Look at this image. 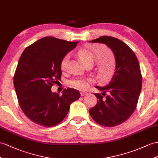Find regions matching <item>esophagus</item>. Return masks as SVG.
<instances>
[{
	"instance_id": "1",
	"label": "esophagus",
	"mask_w": 158,
	"mask_h": 158,
	"mask_svg": "<svg viewBox=\"0 0 158 158\" xmlns=\"http://www.w3.org/2000/svg\"><path fill=\"white\" fill-rule=\"evenodd\" d=\"M87 93L86 92H83V91H81L80 92V95L81 96H84V95H86Z\"/></svg>"
}]
</instances>
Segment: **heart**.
<instances>
[{
  "label": "heart",
  "instance_id": "b5f03b06",
  "mask_svg": "<svg viewBox=\"0 0 158 158\" xmlns=\"http://www.w3.org/2000/svg\"><path fill=\"white\" fill-rule=\"evenodd\" d=\"M77 54L81 59L84 64H85L90 61H92L94 57L96 58H100L102 57L101 49L100 48H95L92 50H88L86 49H82L79 50ZM70 56L66 54L64 56L61 61L60 68L61 70H66L68 67ZM106 63H109L110 61L108 60L106 61ZM93 82V80L90 78H85V77H77L74 79L71 80L69 84L70 85L78 90H85L89 86L90 84ZM104 82H107V80H105Z\"/></svg>",
  "mask_w": 158,
  "mask_h": 158
}]
</instances>
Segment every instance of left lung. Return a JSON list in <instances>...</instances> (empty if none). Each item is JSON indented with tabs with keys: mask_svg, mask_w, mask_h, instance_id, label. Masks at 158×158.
Instances as JSON below:
<instances>
[{
	"mask_svg": "<svg viewBox=\"0 0 158 158\" xmlns=\"http://www.w3.org/2000/svg\"><path fill=\"white\" fill-rule=\"evenodd\" d=\"M89 42L105 44L114 56L116 66L110 82L104 87L96 86L102 95H108L104 98L94 93L97 103L89 110L98 124L112 127L127 120L135 110L142 85L139 64L131 49L117 38L105 35Z\"/></svg>",
	"mask_w": 158,
	"mask_h": 158,
	"instance_id": "1",
	"label": "left lung"
}]
</instances>
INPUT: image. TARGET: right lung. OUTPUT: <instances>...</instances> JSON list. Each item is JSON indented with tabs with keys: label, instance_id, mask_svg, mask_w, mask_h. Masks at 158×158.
Wrapping results in <instances>:
<instances>
[{
	"label": "right lung",
	"instance_id": "add662e5",
	"mask_svg": "<svg viewBox=\"0 0 158 158\" xmlns=\"http://www.w3.org/2000/svg\"><path fill=\"white\" fill-rule=\"evenodd\" d=\"M78 41L45 37L27 48L21 56L14 76V87L23 112L35 123L44 127L58 125L66 116L80 92L68 88L62 95L51 90L60 80V63Z\"/></svg>",
	"mask_w": 158,
	"mask_h": 158
}]
</instances>
